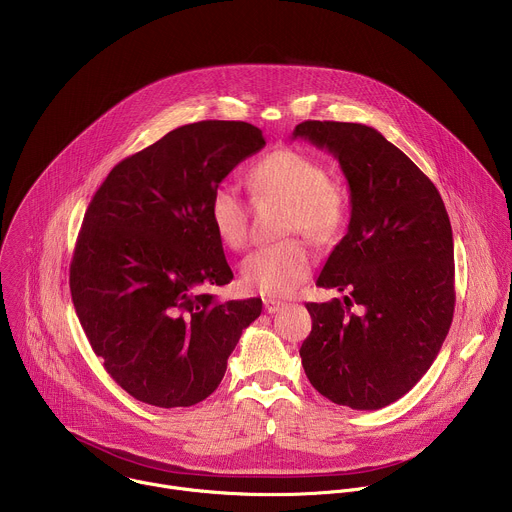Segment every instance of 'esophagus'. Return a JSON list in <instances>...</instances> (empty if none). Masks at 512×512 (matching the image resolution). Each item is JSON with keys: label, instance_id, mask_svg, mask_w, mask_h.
<instances>
[{"label": "esophagus", "instance_id": "34e87169", "mask_svg": "<svg viewBox=\"0 0 512 512\" xmlns=\"http://www.w3.org/2000/svg\"><path fill=\"white\" fill-rule=\"evenodd\" d=\"M282 308H284V304L278 302V300H272V298H266V300H264V312H268V314H276V312H280Z\"/></svg>", "mask_w": 512, "mask_h": 512}]
</instances>
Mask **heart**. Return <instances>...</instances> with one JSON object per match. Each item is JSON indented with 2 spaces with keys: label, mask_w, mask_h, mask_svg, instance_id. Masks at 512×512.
I'll use <instances>...</instances> for the list:
<instances>
[{
  "label": "heart",
  "mask_w": 512,
  "mask_h": 512,
  "mask_svg": "<svg viewBox=\"0 0 512 512\" xmlns=\"http://www.w3.org/2000/svg\"><path fill=\"white\" fill-rule=\"evenodd\" d=\"M256 202H284L280 234L304 232L318 244L332 242L348 214V196L340 182L328 178L324 164L300 150L280 148L258 162L246 174ZM210 224L218 240L240 250L248 242L250 210L240 192L220 184L208 204ZM314 254L300 236L254 250L242 262V284L256 294L282 298L292 294L312 272Z\"/></svg>",
  "instance_id": "obj_1"
}]
</instances>
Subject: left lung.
Instances as JSON below:
<instances>
[{"instance_id": "8db88e82", "label": "left lung", "mask_w": 512, "mask_h": 512, "mask_svg": "<svg viewBox=\"0 0 512 512\" xmlns=\"http://www.w3.org/2000/svg\"><path fill=\"white\" fill-rule=\"evenodd\" d=\"M292 138L338 160L352 206L348 232L316 280L346 296L306 304L312 330L300 348L302 366L328 400L378 410L424 376L448 334L450 220L436 186L374 128L308 120ZM352 305L363 314L350 313Z\"/></svg>"}]
</instances>
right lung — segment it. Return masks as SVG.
Returning a JSON list of instances; mask_svg holds the SVG:
<instances>
[{
	"instance_id": "add662e5",
	"label": "right lung",
	"mask_w": 512,
	"mask_h": 512,
	"mask_svg": "<svg viewBox=\"0 0 512 512\" xmlns=\"http://www.w3.org/2000/svg\"><path fill=\"white\" fill-rule=\"evenodd\" d=\"M264 146L246 122L188 124L122 160L94 194L70 264L72 300L106 372L136 400L208 398L260 316V298L220 302L202 288L234 278L210 196Z\"/></svg>"
}]
</instances>
